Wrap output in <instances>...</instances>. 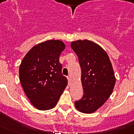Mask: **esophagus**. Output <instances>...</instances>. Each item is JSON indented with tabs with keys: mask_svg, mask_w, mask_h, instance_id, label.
Instances as JSON below:
<instances>
[{
	"mask_svg": "<svg viewBox=\"0 0 134 134\" xmlns=\"http://www.w3.org/2000/svg\"><path fill=\"white\" fill-rule=\"evenodd\" d=\"M67 79H68V85H71V82H72V80H71V78L70 77V76H68V77L67 78Z\"/></svg>",
	"mask_w": 134,
	"mask_h": 134,
	"instance_id": "34e87169",
	"label": "esophagus"
}]
</instances>
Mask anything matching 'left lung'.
Instances as JSON below:
<instances>
[{"label": "left lung", "mask_w": 134, "mask_h": 134, "mask_svg": "<svg viewBox=\"0 0 134 134\" xmlns=\"http://www.w3.org/2000/svg\"><path fill=\"white\" fill-rule=\"evenodd\" d=\"M71 48L79 57L84 94L76 100V109L93 113L109 99L114 88L115 76L107 52L93 41H72Z\"/></svg>", "instance_id": "8db88e82"}]
</instances>
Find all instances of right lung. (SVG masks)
Instances as JSON below:
<instances>
[{
    "label": "right lung",
    "instance_id": "obj_1",
    "mask_svg": "<svg viewBox=\"0 0 134 134\" xmlns=\"http://www.w3.org/2000/svg\"><path fill=\"white\" fill-rule=\"evenodd\" d=\"M65 44L60 40H48L34 46L19 66V79L25 93L39 110L54 108L67 86L59 62Z\"/></svg>",
    "mask_w": 134,
    "mask_h": 134
}]
</instances>
